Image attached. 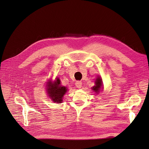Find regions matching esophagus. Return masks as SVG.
Instances as JSON below:
<instances>
[{"mask_svg":"<svg viewBox=\"0 0 149 149\" xmlns=\"http://www.w3.org/2000/svg\"><path fill=\"white\" fill-rule=\"evenodd\" d=\"M75 86L76 88H81L82 86V83L81 81H76V83H75Z\"/></svg>","mask_w":149,"mask_h":149,"instance_id":"esophagus-1","label":"esophagus"}]
</instances>
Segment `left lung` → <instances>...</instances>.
Returning <instances> with one entry per match:
<instances>
[{"instance_id":"left-lung-1","label":"left lung","mask_w":149,"mask_h":149,"mask_svg":"<svg viewBox=\"0 0 149 149\" xmlns=\"http://www.w3.org/2000/svg\"><path fill=\"white\" fill-rule=\"evenodd\" d=\"M102 79L101 78L100 76H98L95 81V86H93L92 88L93 91H94L96 93L98 94L99 92L100 91L101 88L102 86Z\"/></svg>"}]
</instances>
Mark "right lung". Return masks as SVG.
I'll return each mask as SVG.
<instances>
[{"label":"right lung","instance_id":"obj_1","mask_svg":"<svg viewBox=\"0 0 149 149\" xmlns=\"http://www.w3.org/2000/svg\"><path fill=\"white\" fill-rule=\"evenodd\" d=\"M47 93L48 96L52 100L56 103H61L63 98L67 91V88L65 86H62L60 84L59 78H56L53 83L49 81L47 84Z\"/></svg>","mask_w":149,"mask_h":149}]
</instances>
